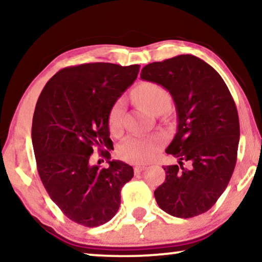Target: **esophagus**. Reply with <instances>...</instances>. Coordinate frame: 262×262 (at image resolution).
<instances>
[{
    "instance_id": "obj_1",
    "label": "esophagus",
    "mask_w": 262,
    "mask_h": 262,
    "mask_svg": "<svg viewBox=\"0 0 262 262\" xmlns=\"http://www.w3.org/2000/svg\"><path fill=\"white\" fill-rule=\"evenodd\" d=\"M146 168H147V167H144V166H135L134 171H135V174H140V173H142V171Z\"/></svg>"
}]
</instances>
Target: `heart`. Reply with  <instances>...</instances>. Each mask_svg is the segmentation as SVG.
Wrapping results in <instances>:
<instances>
[{"label": "heart", "instance_id": "b5f03b06", "mask_svg": "<svg viewBox=\"0 0 262 262\" xmlns=\"http://www.w3.org/2000/svg\"><path fill=\"white\" fill-rule=\"evenodd\" d=\"M133 100L140 107L154 115L165 113L170 107L171 97L167 89L155 82H142L132 93ZM124 103L119 100L109 114V129L118 135L123 126ZM161 147V140L151 136H129L120 144L119 156L123 161L141 165L150 161Z\"/></svg>", "mask_w": 262, "mask_h": 262}]
</instances>
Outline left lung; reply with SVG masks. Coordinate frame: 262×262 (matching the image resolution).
Wrapping results in <instances>:
<instances>
[{
    "label": "left lung",
    "instance_id": "left-lung-1",
    "mask_svg": "<svg viewBox=\"0 0 262 262\" xmlns=\"http://www.w3.org/2000/svg\"><path fill=\"white\" fill-rule=\"evenodd\" d=\"M141 79L166 88L178 115V132L166 149L178 165L163 167L166 181L155 189V200L173 216L200 215L225 192L235 167V102L216 70L189 54L144 66Z\"/></svg>",
    "mask_w": 262,
    "mask_h": 262
}]
</instances>
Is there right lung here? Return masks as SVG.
<instances>
[{
    "instance_id": "1",
    "label": "right lung",
    "mask_w": 262,
    "mask_h": 262,
    "mask_svg": "<svg viewBox=\"0 0 262 262\" xmlns=\"http://www.w3.org/2000/svg\"><path fill=\"white\" fill-rule=\"evenodd\" d=\"M139 64L96 62L57 72L38 96L31 140L37 171L49 196L70 220L85 227L106 224L118 213L121 188L134 177L133 167L108 161L92 165L91 155L113 142L109 114L136 80Z\"/></svg>"
}]
</instances>
